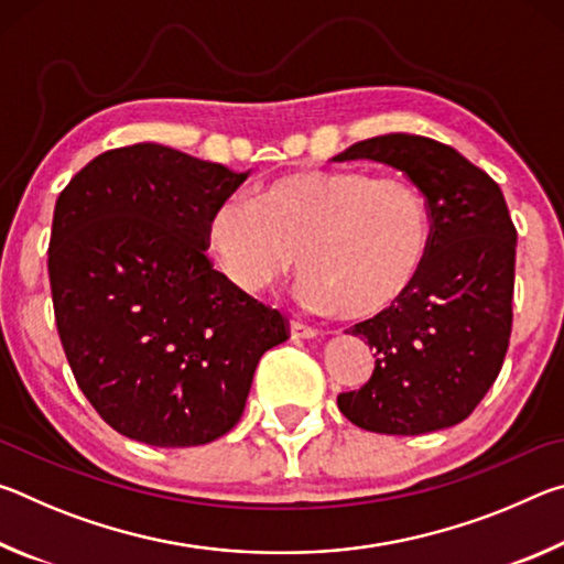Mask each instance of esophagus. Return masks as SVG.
<instances>
[{
  "label": "esophagus",
  "instance_id": "1",
  "mask_svg": "<svg viewBox=\"0 0 564 564\" xmlns=\"http://www.w3.org/2000/svg\"><path fill=\"white\" fill-rule=\"evenodd\" d=\"M321 330H316V328H311V326H305V323H301V321H291V338L293 340H301V338H316Z\"/></svg>",
  "mask_w": 564,
  "mask_h": 564
}]
</instances>
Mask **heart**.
<instances>
[{
  "label": "heart",
  "instance_id": "b5f03b06",
  "mask_svg": "<svg viewBox=\"0 0 564 564\" xmlns=\"http://www.w3.org/2000/svg\"><path fill=\"white\" fill-rule=\"evenodd\" d=\"M431 212L403 176L308 169L271 178L251 204L216 208L206 246L243 293H263L303 271L299 299L343 318H376L405 299L431 253Z\"/></svg>",
  "mask_w": 564,
  "mask_h": 564
}]
</instances>
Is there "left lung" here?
I'll return each mask as SVG.
<instances>
[{
	"mask_svg": "<svg viewBox=\"0 0 564 564\" xmlns=\"http://www.w3.org/2000/svg\"><path fill=\"white\" fill-rule=\"evenodd\" d=\"M356 159L403 171L425 196L433 236L405 299L348 330L376 350V368L360 390L338 395V408L370 433L443 431L473 413L502 368L518 231L500 186L441 141L386 133L333 156Z\"/></svg>",
	"mask_w": 564,
	"mask_h": 564,
	"instance_id": "obj_1",
	"label": "left lung"
}]
</instances>
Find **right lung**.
I'll list each match as a JSON object with an SVG mask.
<instances>
[{"mask_svg": "<svg viewBox=\"0 0 564 564\" xmlns=\"http://www.w3.org/2000/svg\"><path fill=\"white\" fill-rule=\"evenodd\" d=\"M246 174L161 144L104 151L56 198L50 283L82 393L113 431L206 445L241 420L256 366L289 338L275 308L206 259Z\"/></svg>", "mask_w": 564, "mask_h": 564, "instance_id": "1", "label": "right lung"}]
</instances>
